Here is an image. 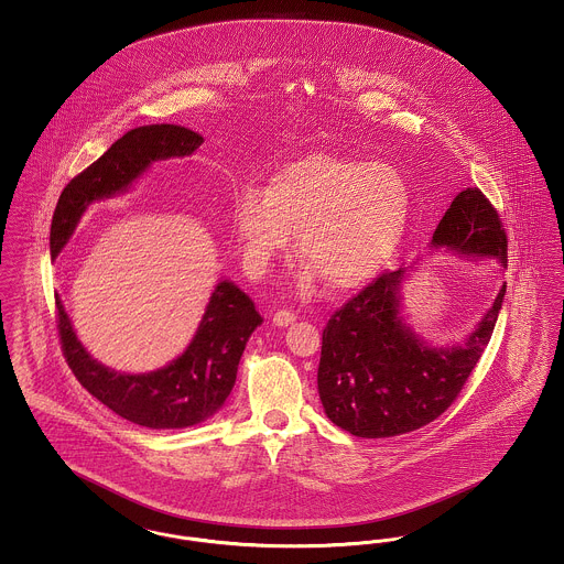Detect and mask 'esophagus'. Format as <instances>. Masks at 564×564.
<instances>
[{"label":"esophagus","mask_w":564,"mask_h":564,"mask_svg":"<svg viewBox=\"0 0 564 564\" xmlns=\"http://www.w3.org/2000/svg\"><path fill=\"white\" fill-rule=\"evenodd\" d=\"M295 322V313L294 311H288V308H281V311H276L274 315H272V323L274 325H281V327H285V325H290V323Z\"/></svg>","instance_id":"34e87169"}]
</instances>
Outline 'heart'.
<instances>
[{
	"mask_svg": "<svg viewBox=\"0 0 564 564\" xmlns=\"http://www.w3.org/2000/svg\"><path fill=\"white\" fill-rule=\"evenodd\" d=\"M410 192L387 162L338 154H308L270 177L269 189L247 186L232 207L242 264L264 274L297 253L334 290H352L372 279L402 239Z\"/></svg>",
	"mask_w": 564,
	"mask_h": 564,
	"instance_id": "1",
	"label": "heart"
}]
</instances>
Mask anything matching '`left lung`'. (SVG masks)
I'll list each match as a JSON object with an SVG mask.
<instances>
[{
    "label": "left lung",
    "mask_w": 564,
    "mask_h": 564,
    "mask_svg": "<svg viewBox=\"0 0 564 564\" xmlns=\"http://www.w3.org/2000/svg\"><path fill=\"white\" fill-rule=\"evenodd\" d=\"M431 247L508 267V235L482 189L456 194ZM403 274L384 270L323 327L319 398L327 419L357 437L402 435L446 412L480 361L506 295L503 285L463 347L435 349L400 317Z\"/></svg>",
    "instance_id": "left-lung-1"
}]
</instances>
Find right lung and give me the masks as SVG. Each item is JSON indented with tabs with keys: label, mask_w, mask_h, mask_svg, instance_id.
Returning a JSON list of instances; mask_svg holds the SVG:
<instances>
[{
	"label": "right lung",
	"mask_w": 564,
	"mask_h": 564,
	"mask_svg": "<svg viewBox=\"0 0 564 564\" xmlns=\"http://www.w3.org/2000/svg\"><path fill=\"white\" fill-rule=\"evenodd\" d=\"M200 143V134L175 124H150L122 134L61 192L51 226V256L61 253L93 200L124 192L152 162L188 156ZM260 323L253 300L235 283L221 281L182 357L150 375H120L84 350L56 297L61 349L82 387L118 416L150 430H184L214 416L235 387L242 350Z\"/></svg>",
	"instance_id": "right-lung-1"
}]
</instances>
